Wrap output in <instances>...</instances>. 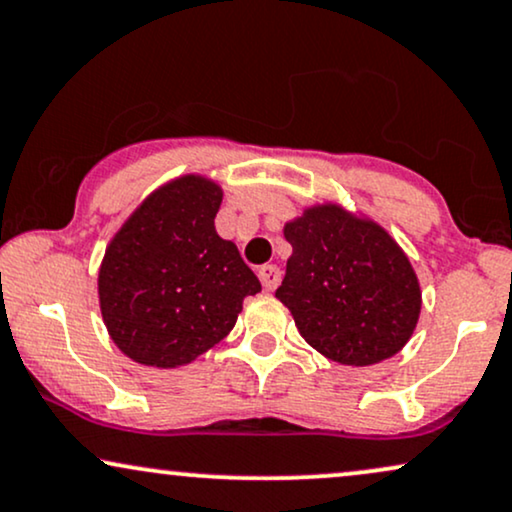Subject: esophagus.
<instances>
[{"label":"esophagus","instance_id":"34e87169","mask_svg":"<svg viewBox=\"0 0 512 512\" xmlns=\"http://www.w3.org/2000/svg\"><path fill=\"white\" fill-rule=\"evenodd\" d=\"M257 274H260V281H262L264 290H276L278 281H281V269H278L276 264H264V267H260Z\"/></svg>","mask_w":512,"mask_h":512}]
</instances>
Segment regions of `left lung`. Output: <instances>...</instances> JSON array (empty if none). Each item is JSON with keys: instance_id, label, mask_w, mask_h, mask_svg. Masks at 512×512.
<instances>
[{"instance_id": "left-lung-1", "label": "left lung", "mask_w": 512, "mask_h": 512, "mask_svg": "<svg viewBox=\"0 0 512 512\" xmlns=\"http://www.w3.org/2000/svg\"><path fill=\"white\" fill-rule=\"evenodd\" d=\"M283 236L293 255L276 297L316 352L338 364L371 366L409 342L420 283L383 226L326 203L288 222Z\"/></svg>"}]
</instances>
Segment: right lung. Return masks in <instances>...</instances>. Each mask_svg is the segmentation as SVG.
<instances>
[{"instance_id":"1","label":"right lung","mask_w":512,"mask_h":512,"mask_svg":"<svg viewBox=\"0 0 512 512\" xmlns=\"http://www.w3.org/2000/svg\"><path fill=\"white\" fill-rule=\"evenodd\" d=\"M222 189L186 174L155 189L108 243L99 304L108 335L137 364L177 368L236 326L262 286L241 252L219 238Z\"/></svg>"}]
</instances>
